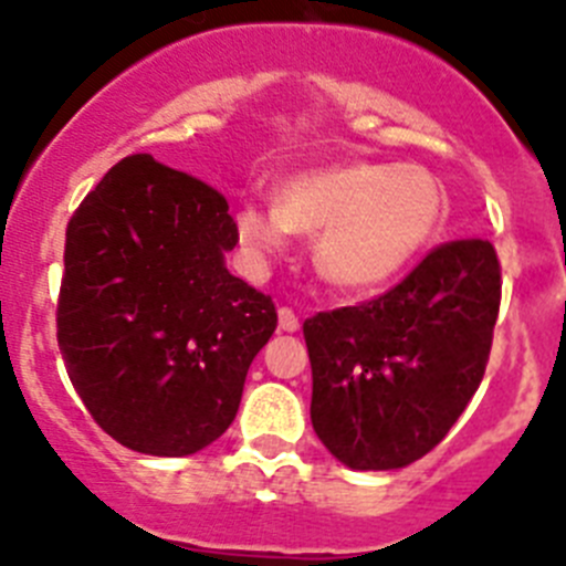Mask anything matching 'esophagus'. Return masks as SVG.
<instances>
[{
  "instance_id": "1",
  "label": "esophagus",
  "mask_w": 566,
  "mask_h": 566,
  "mask_svg": "<svg viewBox=\"0 0 566 566\" xmlns=\"http://www.w3.org/2000/svg\"><path fill=\"white\" fill-rule=\"evenodd\" d=\"M277 323H280V328H283V332H297V328H300L297 314H294L292 308H286V306L277 312Z\"/></svg>"
}]
</instances>
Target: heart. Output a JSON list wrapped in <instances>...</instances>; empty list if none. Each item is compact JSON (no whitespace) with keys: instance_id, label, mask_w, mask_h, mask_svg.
<instances>
[{"instance_id":"obj_1","label":"heart","mask_w":566,"mask_h":566,"mask_svg":"<svg viewBox=\"0 0 566 566\" xmlns=\"http://www.w3.org/2000/svg\"><path fill=\"white\" fill-rule=\"evenodd\" d=\"M442 218L444 189L424 167L348 161L286 181L277 207L243 201L234 232L249 258L263 263L286 249L292 232L319 231V272L343 289H377L431 243Z\"/></svg>"}]
</instances>
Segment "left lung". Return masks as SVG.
I'll use <instances>...</instances> for the list:
<instances>
[{"instance_id":"obj_1","label":"left lung","mask_w":566,"mask_h":566,"mask_svg":"<svg viewBox=\"0 0 566 566\" xmlns=\"http://www.w3.org/2000/svg\"><path fill=\"white\" fill-rule=\"evenodd\" d=\"M502 303L490 240L442 243L397 286L303 323L312 424L354 470H394L433 451L484 377Z\"/></svg>"}]
</instances>
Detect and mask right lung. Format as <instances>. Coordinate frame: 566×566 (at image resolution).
<instances>
[{
  "instance_id": "right-lung-1",
  "label": "right lung",
  "mask_w": 566,
  "mask_h": 566,
  "mask_svg": "<svg viewBox=\"0 0 566 566\" xmlns=\"http://www.w3.org/2000/svg\"><path fill=\"white\" fill-rule=\"evenodd\" d=\"M234 243L227 198L153 155L122 158L70 218L59 352L129 451L189 457L232 424L277 328L272 297L229 274Z\"/></svg>"
}]
</instances>
